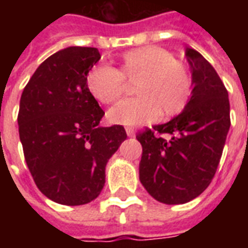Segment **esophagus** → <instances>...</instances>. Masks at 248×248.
<instances>
[{
    "mask_svg": "<svg viewBox=\"0 0 248 248\" xmlns=\"http://www.w3.org/2000/svg\"><path fill=\"white\" fill-rule=\"evenodd\" d=\"M126 134H127V137H134V135H135V130L133 129V127H130V126H127V127H126Z\"/></svg>",
    "mask_w": 248,
    "mask_h": 248,
    "instance_id": "34e87169",
    "label": "esophagus"
}]
</instances>
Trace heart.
I'll list each match as a JSON object with an SVG mask.
<instances>
[{
    "mask_svg": "<svg viewBox=\"0 0 248 248\" xmlns=\"http://www.w3.org/2000/svg\"><path fill=\"white\" fill-rule=\"evenodd\" d=\"M135 82L138 97L114 106L108 117L111 124H149L159 115L174 117L186 108L192 94V76L185 63L166 49L142 46L121 57L119 69L98 65L87 74V87L103 105H111L124 97L126 81Z\"/></svg>",
    "mask_w": 248,
    "mask_h": 248,
    "instance_id": "obj_1",
    "label": "heart"
}]
</instances>
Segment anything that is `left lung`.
Returning a JSON list of instances; mask_svg holds the SVG:
<instances>
[{"mask_svg": "<svg viewBox=\"0 0 248 248\" xmlns=\"http://www.w3.org/2000/svg\"><path fill=\"white\" fill-rule=\"evenodd\" d=\"M186 57L192 76L187 106L170 122L137 134L142 145L140 183L166 204L190 202L207 188L231 124L229 93L218 73L191 47L186 49Z\"/></svg>", "mask_w": 248, "mask_h": 248, "instance_id": "left-lung-1", "label": "left lung"}]
</instances>
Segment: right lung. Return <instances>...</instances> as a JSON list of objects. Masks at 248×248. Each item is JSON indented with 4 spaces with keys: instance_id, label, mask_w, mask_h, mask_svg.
<instances>
[{
    "instance_id": "1",
    "label": "right lung",
    "mask_w": 248,
    "mask_h": 248,
    "mask_svg": "<svg viewBox=\"0 0 248 248\" xmlns=\"http://www.w3.org/2000/svg\"><path fill=\"white\" fill-rule=\"evenodd\" d=\"M95 47L70 46L42 62L25 86L18 111L19 140L40 191L79 206L105 186V167L127 135L124 126L99 127L105 111L87 87L99 61Z\"/></svg>"
}]
</instances>
